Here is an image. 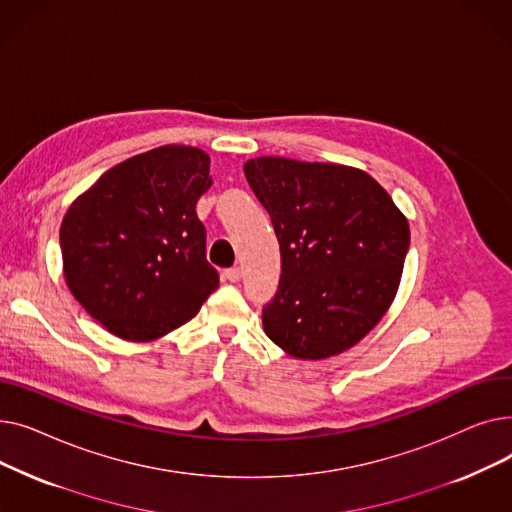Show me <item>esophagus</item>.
Returning <instances> with one entry per match:
<instances>
[{
	"mask_svg": "<svg viewBox=\"0 0 512 512\" xmlns=\"http://www.w3.org/2000/svg\"><path fill=\"white\" fill-rule=\"evenodd\" d=\"M240 270H238V267H230V270H226L224 272V278L228 280V282H238L240 280Z\"/></svg>",
	"mask_w": 512,
	"mask_h": 512,
	"instance_id": "obj_1",
	"label": "esophagus"
}]
</instances>
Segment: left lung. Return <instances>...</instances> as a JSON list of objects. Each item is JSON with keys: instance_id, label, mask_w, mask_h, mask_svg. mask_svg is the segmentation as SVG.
Returning a JSON list of instances; mask_svg holds the SVG:
<instances>
[{"instance_id": "left-lung-1", "label": "left lung", "mask_w": 512, "mask_h": 512, "mask_svg": "<svg viewBox=\"0 0 512 512\" xmlns=\"http://www.w3.org/2000/svg\"><path fill=\"white\" fill-rule=\"evenodd\" d=\"M280 242L282 274L263 330L294 359L340 355L390 309L409 251V220L367 172L288 157L245 166Z\"/></svg>"}]
</instances>
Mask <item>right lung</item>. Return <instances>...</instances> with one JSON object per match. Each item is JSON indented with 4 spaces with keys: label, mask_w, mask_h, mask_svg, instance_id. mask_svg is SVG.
<instances>
[{
    "label": "right lung",
    "mask_w": 512,
    "mask_h": 512,
    "mask_svg": "<svg viewBox=\"0 0 512 512\" xmlns=\"http://www.w3.org/2000/svg\"><path fill=\"white\" fill-rule=\"evenodd\" d=\"M211 184L203 149L164 145L120 161L72 201L60 226L64 280L107 332L157 340L218 288L195 211Z\"/></svg>",
    "instance_id": "obj_1"
}]
</instances>
